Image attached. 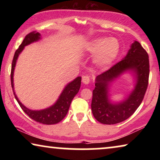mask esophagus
<instances>
[{
  "instance_id": "34e87169",
  "label": "esophagus",
  "mask_w": 160,
  "mask_h": 160,
  "mask_svg": "<svg viewBox=\"0 0 160 160\" xmlns=\"http://www.w3.org/2000/svg\"><path fill=\"white\" fill-rule=\"evenodd\" d=\"M82 82L85 84H88L90 82V78L88 76H84L82 78Z\"/></svg>"
}]
</instances>
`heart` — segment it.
<instances>
[{"mask_svg": "<svg viewBox=\"0 0 160 160\" xmlns=\"http://www.w3.org/2000/svg\"><path fill=\"white\" fill-rule=\"evenodd\" d=\"M120 50L119 41L115 38L94 39L87 46V51L95 54L94 61L98 66L106 68L117 58Z\"/></svg>", "mask_w": 160, "mask_h": 160, "instance_id": "1", "label": "heart"}]
</instances>
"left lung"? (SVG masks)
Here are the masks:
<instances>
[{
  "mask_svg": "<svg viewBox=\"0 0 160 160\" xmlns=\"http://www.w3.org/2000/svg\"><path fill=\"white\" fill-rule=\"evenodd\" d=\"M126 71H132L137 84L123 102L111 103L109 99V85ZM149 76L148 55L138 41L132 43L127 55L108 71L98 75L92 91L91 108L94 117L100 123L114 124L128 119L141 105L146 92Z\"/></svg>",
  "mask_w": 160,
  "mask_h": 160,
  "instance_id": "8db88e82",
  "label": "left lung"
}]
</instances>
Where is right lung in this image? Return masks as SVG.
I'll list each match as a JSON object with an SVG mask.
<instances>
[{
	"label": "right lung",
	"mask_w": 160,
	"mask_h": 160,
	"mask_svg": "<svg viewBox=\"0 0 160 160\" xmlns=\"http://www.w3.org/2000/svg\"><path fill=\"white\" fill-rule=\"evenodd\" d=\"M41 39V34L36 31H32L28 33L25 37L22 43H21L18 49L16 50L14 53V58L12 60V71H11V84L14 92V97L16 98L17 101L20 107L22 109L24 112L26 114L29 116V117L32 119L35 120L39 123L43 124H54L60 122L61 120L64 119L65 116L68 111L69 107L71 106L72 100L75 97L76 94L79 91L81 87V81L82 77L78 76L73 81L68 84L63 89L62 93L60 94V97L57 100L53 106L49 107V108L43 109V110L35 111L30 110L25 107L22 102L19 101L18 98L15 94L14 89V71L15 68V65L17 60V58L21 53L22 51L24 49L25 46L29 45L30 43L36 42Z\"/></svg>",
	"instance_id": "1"
}]
</instances>
